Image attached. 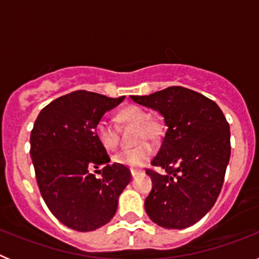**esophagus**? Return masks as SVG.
Segmentation results:
<instances>
[{
    "label": "esophagus",
    "mask_w": 259,
    "mask_h": 259,
    "mask_svg": "<svg viewBox=\"0 0 259 259\" xmlns=\"http://www.w3.org/2000/svg\"><path fill=\"white\" fill-rule=\"evenodd\" d=\"M139 174H140V172H139V171H134V170L131 171V175H132V178H136V176L139 175Z\"/></svg>",
    "instance_id": "34e87169"
}]
</instances>
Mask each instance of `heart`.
I'll list each match as a JSON object with an SVG mask.
<instances>
[{
	"label": "heart",
	"instance_id": "1",
	"mask_svg": "<svg viewBox=\"0 0 259 259\" xmlns=\"http://www.w3.org/2000/svg\"><path fill=\"white\" fill-rule=\"evenodd\" d=\"M116 120L122 124H131L137 127L136 143L140 145L132 149H124L116 153L113 161L118 164L128 167L131 170H139L145 166L153 157L154 149L148 143L143 141H155L159 139L161 128L155 120L150 119V114L140 106H127L116 114ZM95 134L98 143L107 150H114L118 146V134L115 128L106 119H100L95 127Z\"/></svg>",
	"mask_w": 259,
	"mask_h": 259
}]
</instances>
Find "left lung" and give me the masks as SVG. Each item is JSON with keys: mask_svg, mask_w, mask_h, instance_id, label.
<instances>
[{"mask_svg": "<svg viewBox=\"0 0 259 259\" xmlns=\"http://www.w3.org/2000/svg\"><path fill=\"white\" fill-rule=\"evenodd\" d=\"M131 98L158 111L167 125L152 161L166 174L146 172L153 183L145 200L146 214L168 230L193 226L221 193L231 155L230 124L214 101L184 87Z\"/></svg>", "mask_w": 259, "mask_h": 259, "instance_id": "8db88e82", "label": "left lung"}]
</instances>
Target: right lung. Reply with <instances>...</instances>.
<instances>
[{
    "mask_svg": "<svg viewBox=\"0 0 259 259\" xmlns=\"http://www.w3.org/2000/svg\"><path fill=\"white\" fill-rule=\"evenodd\" d=\"M123 100L75 91L45 106L33 124L29 153L38 189L52 214L71 230L88 232L109 223L131 182L127 167L109 163L95 134L98 120ZM101 165L97 180L93 170Z\"/></svg>",
    "mask_w": 259,
    "mask_h": 259,
    "instance_id": "1",
    "label": "right lung"
}]
</instances>
